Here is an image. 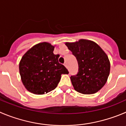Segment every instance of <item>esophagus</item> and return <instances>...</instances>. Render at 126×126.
<instances>
[{
	"label": "esophagus",
	"mask_w": 126,
	"mask_h": 126,
	"mask_svg": "<svg viewBox=\"0 0 126 126\" xmlns=\"http://www.w3.org/2000/svg\"><path fill=\"white\" fill-rule=\"evenodd\" d=\"M64 65L66 67V68H68V66H67V64H66V62H65V63H64Z\"/></svg>",
	"instance_id": "34e87169"
}]
</instances>
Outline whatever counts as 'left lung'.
Returning <instances> with one entry per match:
<instances>
[{
	"instance_id": "8db88e82",
	"label": "left lung",
	"mask_w": 126,
	"mask_h": 126,
	"mask_svg": "<svg viewBox=\"0 0 126 126\" xmlns=\"http://www.w3.org/2000/svg\"><path fill=\"white\" fill-rule=\"evenodd\" d=\"M66 45L77 59L79 70L71 79L76 91L84 94L96 93L108 80L110 62L108 55L95 42L85 39L66 42Z\"/></svg>"
}]
</instances>
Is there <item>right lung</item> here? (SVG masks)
<instances>
[{"label":"right lung","mask_w":126,"mask_h":126,"mask_svg":"<svg viewBox=\"0 0 126 126\" xmlns=\"http://www.w3.org/2000/svg\"><path fill=\"white\" fill-rule=\"evenodd\" d=\"M55 46L48 42L38 43L29 49L19 63V72L25 88L35 94H44L55 90L62 74L69 72L58 62Z\"/></svg>","instance_id":"add662e5"}]
</instances>
